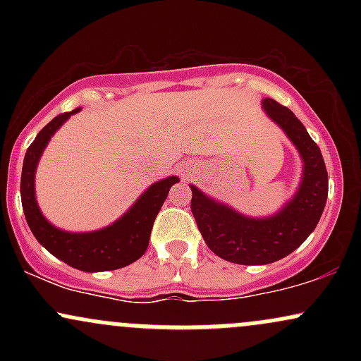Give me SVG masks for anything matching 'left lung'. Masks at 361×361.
Masks as SVG:
<instances>
[{
  "mask_svg": "<svg viewBox=\"0 0 361 361\" xmlns=\"http://www.w3.org/2000/svg\"><path fill=\"white\" fill-rule=\"evenodd\" d=\"M263 109L283 128L304 161L295 195L271 217L255 219L192 188V214L207 246L219 258L238 264H268L295 251L316 229L327 200V171L321 149L292 110L271 98Z\"/></svg>",
  "mask_w": 361,
  "mask_h": 361,
  "instance_id": "left-lung-1",
  "label": "left lung"
}]
</instances>
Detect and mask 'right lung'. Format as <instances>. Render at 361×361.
Returning a JSON list of instances; mask_svg holds the SVG:
<instances>
[{
	"label": "right lung",
	"instance_id": "1",
	"mask_svg": "<svg viewBox=\"0 0 361 361\" xmlns=\"http://www.w3.org/2000/svg\"><path fill=\"white\" fill-rule=\"evenodd\" d=\"M81 109L57 115L37 134L23 159L20 195L28 227L35 239L56 258L81 271L118 270L137 261L149 246L152 224L166 200L169 188L178 183L176 176L156 181L139 197L117 222L94 233H66L54 227L40 212L35 200V169L45 146L56 130Z\"/></svg>",
	"mask_w": 361,
	"mask_h": 361
}]
</instances>
